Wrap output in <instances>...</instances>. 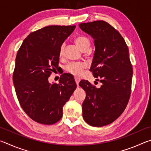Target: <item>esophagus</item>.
Instances as JSON below:
<instances>
[{"label":"esophagus","mask_w":151,"mask_h":151,"mask_svg":"<svg viewBox=\"0 0 151 151\" xmlns=\"http://www.w3.org/2000/svg\"><path fill=\"white\" fill-rule=\"evenodd\" d=\"M75 80L76 85L78 86V83H79V82H80V79L78 78H76V77H75Z\"/></svg>","instance_id":"obj_1"}]
</instances>
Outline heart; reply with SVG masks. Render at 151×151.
Wrapping results in <instances>:
<instances>
[{
  "label": "heart",
  "instance_id": "b5f03b06",
  "mask_svg": "<svg viewBox=\"0 0 151 151\" xmlns=\"http://www.w3.org/2000/svg\"><path fill=\"white\" fill-rule=\"evenodd\" d=\"M75 42L81 49L83 51H86L88 49L91 45V41L85 36H79L76 37ZM65 44H63L60 47V55L62 56L65 50ZM88 65L85 62H72L68 63L65 66V69L67 72L76 76H80L83 73V70L87 68Z\"/></svg>",
  "mask_w": 151,
  "mask_h": 151
}]
</instances>
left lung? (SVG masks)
<instances>
[{"label": "left lung", "mask_w": 151, "mask_h": 151, "mask_svg": "<svg viewBox=\"0 0 151 151\" xmlns=\"http://www.w3.org/2000/svg\"><path fill=\"white\" fill-rule=\"evenodd\" d=\"M79 27L94 40L90 70L102 83L96 88L88 81L79 83L86 92L83 116L91 126L101 127L118 119L129 102L132 76L129 48L121 34L105 21L81 23Z\"/></svg>", "instance_id": "obj_1"}]
</instances>
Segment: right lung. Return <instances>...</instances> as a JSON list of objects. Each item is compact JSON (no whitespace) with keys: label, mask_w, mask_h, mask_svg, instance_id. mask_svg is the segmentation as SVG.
I'll list each match as a JSON object with an SVG mask.
<instances>
[{"label":"right lung","mask_w":151,"mask_h":151,"mask_svg":"<svg viewBox=\"0 0 151 151\" xmlns=\"http://www.w3.org/2000/svg\"><path fill=\"white\" fill-rule=\"evenodd\" d=\"M75 27H45L29 34L18 50L12 76L18 100L27 115L40 124L59 121L63 106L76 88L68 74H63L58 84L48 82L58 69L60 46Z\"/></svg>","instance_id":"1"}]
</instances>
